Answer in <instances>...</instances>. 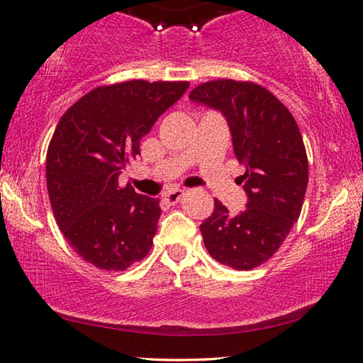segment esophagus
<instances>
[{
	"instance_id": "34e87169",
	"label": "esophagus",
	"mask_w": 363,
	"mask_h": 363,
	"mask_svg": "<svg viewBox=\"0 0 363 363\" xmlns=\"http://www.w3.org/2000/svg\"><path fill=\"white\" fill-rule=\"evenodd\" d=\"M184 196H186V191H182V189H174V191L164 194V201L169 203H179Z\"/></svg>"
}]
</instances>
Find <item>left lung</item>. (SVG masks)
Returning <instances> with one entry per match:
<instances>
[{
	"mask_svg": "<svg viewBox=\"0 0 363 363\" xmlns=\"http://www.w3.org/2000/svg\"><path fill=\"white\" fill-rule=\"evenodd\" d=\"M189 99L225 115L248 196L238 216L216 199L212 216L201 225L203 245L218 263L248 272L278 252L299 218L309 179L303 136L291 111L255 82H203Z\"/></svg>",
	"mask_w": 363,
	"mask_h": 363,
	"instance_id": "8db88e82",
	"label": "left lung"
}]
</instances>
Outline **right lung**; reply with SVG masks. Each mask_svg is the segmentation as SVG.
Wrapping results in <instances>:
<instances>
[{
  "label": "right lung",
  "instance_id": "1",
  "mask_svg": "<svg viewBox=\"0 0 363 363\" xmlns=\"http://www.w3.org/2000/svg\"><path fill=\"white\" fill-rule=\"evenodd\" d=\"M189 82L126 80L100 85L62 115L45 156L55 222L74 252L105 272H123L152 247L160 199L120 186L140 141Z\"/></svg>",
  "mask_w": 363,
  "mask_h": 363
}]
</instances>
